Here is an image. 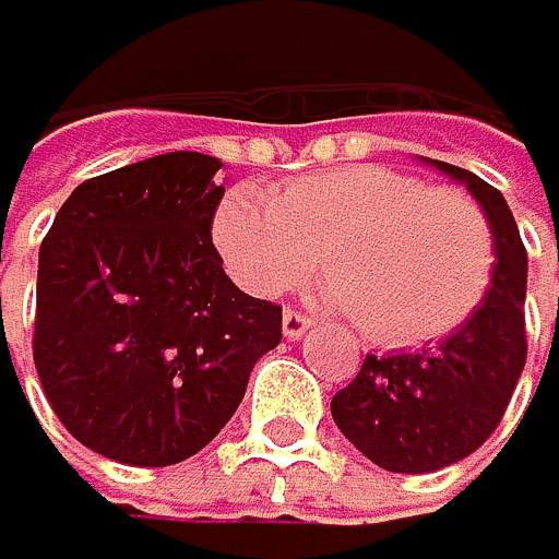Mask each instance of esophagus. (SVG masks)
<instances>
[{
  "mask_svg": "<svg viewBox=\"0 0 559 559\" xmlns=\"http://www.w3.org/2000/svg\"><path fill=\"white\" fill-rule=\"evenodd\" d=\"M308 325H311V318H308V314L290 311V308L283 311V335H286V340H300V335L308 332Z\"/></svg>",
  "mask_w": 559,
  "mask_h": 559,
  "instance_id": "1",
  "label": "esophagus"
}]
</instances>
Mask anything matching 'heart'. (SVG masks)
<instances>
[{"label": "heart", "mask_w": 559, "mask_h": 559, "mask_svg": "<svg viewBox=\"0 0 559 559\" xmlns=\"http://www.w3.org/2000/svg\"><path fill=\"white\" fill-rule=\"evenodd\" d=\"M234 280L273 297L318 262L322 297L381 346H420L462 329L493 283V230L476 199L427 188L384 164L290 178L273 195L237 185L213 213Z\"/></svg>", "instance_id": "b5f03b06"}]
</instances>
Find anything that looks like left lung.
Returning <instances> with one entry per match:
<instances>
[{"mask_svg": "<svg viewBox=\"0 0 559 559\" xmlns=\"http://www.w3.org/2000/svg\"><path fill=\"white\" fill-rule=\"evenodd\" d=\"M430 164L462 181L483 206L497 262L487 300L462 329L420 353H367L360 374L335 392V427L389 473H433L473 455L497 430L528 353V255L504 195L465 167Z\"/></svg>", "mask_w": 559, "mask_h": 559, "instance_id": "8db88e82", "label": "left lung"}]
</instances>
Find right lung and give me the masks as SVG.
<instances>
[{
    "label": "right lung",
    "mask_w": 559,
    "mask_h": 559,
    "mask_svg": "<svg viewBox=\"0 0 559 559\" xmlns=\"http://www.w3.org/2000/svg\"><path fill=\"white\" fill-rule=\"evenodd\" d=\"M206 153L83 181L37 255L34 367L62 427L104 459L175 465L237 413L283 308L237 290L213 248Z\"/></svg>",
    "instance_id": "right-lung-1"
}]
</instances>
